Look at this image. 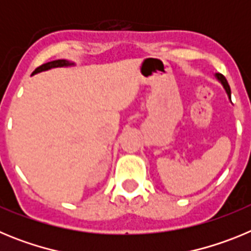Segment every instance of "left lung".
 <instances>
[{"label":"left lung","instance_id":"obj_1","mask_svg":"<svg viewBox=\"0 0 251 251\" xmlns=\"http://www.w3.org/2000/svg\"><path fill=\"white\" fill-rule=\"evenodd\" d=\"M216 76H217V79L221 81V84L224 85V88H225L226 93H227V95H229V98H231V90H230V85H229V83H227V80L225 79V76H224L223 74H216Z\"/></svg>","mask_w":251,"mask_h":251}]
</instances>
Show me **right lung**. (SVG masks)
Masks as SVG:
<instances>
[{
    "mask_svg": "<svg viewBox=\"0 0 251 251\" xmlns=\"http://www.w3.org/2000/svg\"><path fill=\"white\" fill-rule=\"evenodd\" d=\"M68 65H72V64L66 61V60H54V61H50V63H46L43 64L41 66L35 69V72L32 74H36V73L40 72H44V70H48V69L51 68H57V66H68Z\"/></svg>",
    "mask_w": 251,
    "mask_h": 251,
    "instance_id": "obj_1",
    "label": "right lung"
}]
</instances>
